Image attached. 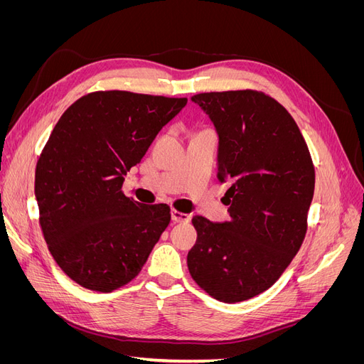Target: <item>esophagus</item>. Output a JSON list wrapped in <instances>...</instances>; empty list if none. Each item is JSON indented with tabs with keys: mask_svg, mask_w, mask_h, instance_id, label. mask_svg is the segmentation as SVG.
I'll return each instance as SVG.
<instances>
[{
	"mask_svg": "<svg viewBox=\"0 0 364 364\" xmlns=\"http://www.w3.org/2000/svg\"><path fill=\"white\" fill-rule=\"evenodd\" d=\"M191 215L178 211V209H171V220L174 223H188Z\"/></svg>",
	"mask_w": 364,
	"mask_h": 364,
	"instance_id": "1",
	"label": "esophagus"
}]
</instances>
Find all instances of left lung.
I'll list each match as a JSON object with an SVG mask.
<instances>
[{"label":"left lung","mask_w":364,"mask_h":364,"mask_svg":"<svg viewBox=\"0 0 364 364\" xmlns=\"http://www.w3.org/2000/svg\"><path fill=\"white\" fill-rule=\"evenodd\" d=\"M218 132V181L229 222L193 217L191 278L214 299L247 301L270 289L299 252L314 194V165L296 121L261 91L191 97Z\"/></svg>","instance_id":"left-lung-1"}]
</instances>
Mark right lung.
I'll return each mask as SVG.
<instances>
[{
    "label": "right lung",
    "mask_w": 364,
    "mask_h": 364,
    "mask_svg": "<svg viewBox=\"0 0 364 364\" xmlns=\"http://www.w3.org/2000/svg\"><path fill=\"white\" fill-rule=\"evenodd\" d=\"M186 102L95 91L54 126L35 173L39 225L54 261L82 287L111 293L134 281L168 226V205H142L121 188Z\"/></svg>",
    "instance_id": "right-lung-1"
}]
</instances>
